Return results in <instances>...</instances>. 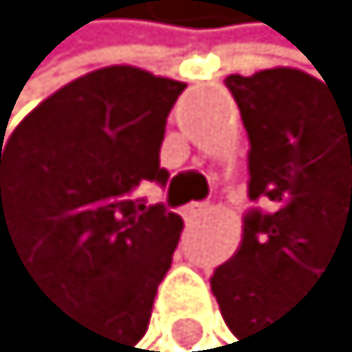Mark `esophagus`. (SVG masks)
I'll use <instances>...</instances> for the list:
<instances>
[{
	"mask_svg": "<svg viewBox=\"0 0 352 352\" xmlns=\"http://www.w3.org/2000/svg\"><path fill=\"white\" fill-rule=\"evenodd\" d=\"M206 203H190V206H185V217H197V214H203L206 212Z\"/></svg>",
	"mask_w": 352,
	"mask_h": 352,
	"instance_id": "esophagus-1",
	"label": "esophagus"
}]
</instances>
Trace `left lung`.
Here are the masks:
<instances>
[{"mask_svg":"<svg viewBox=\"0 0 352 352\" xmlns=\"http://www.w3.org/2000/svg\"><path fill=\"white\" fill-rule=\"evenodd\" d=\"M250 138L253 203L238 253L212 276L220 315L247 352L274 350L297 300L327 274L352 283V96L276 67L229 76Z\"/></svg>","mask_w":352,"mask_h":352,"instance_id":"1","label":"left lung"}]
</instances>
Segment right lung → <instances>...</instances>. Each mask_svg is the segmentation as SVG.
I'll use <instances>...</instances> for the list:
<instances>
[{
  "label": "right lung",
  "instance_id": "add662e5",
  "mask_svg": "<svg viewBox=\"0 0 352 352\" xmlns=\"http://www.w3.org/2000/svg\"><path fill=\"white\" fill-rule=\"evenodd\" d=\"M182 82L105 67L55 90L0 146V253H14L90 352H132L146 333L182 217L140 199Z\"/></svg>",
  "mask_w": 352,
  "mask_h": 352
}]
</instances>
